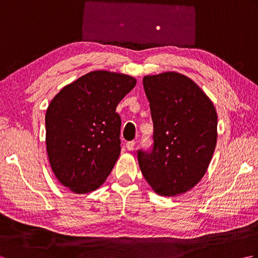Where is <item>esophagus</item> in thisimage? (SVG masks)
<instances>
[{
  "label": "esophagus",
  "instance_id": "obj_1",
  "mask_svg": "<svg viewBox=\"0 0 258 258\" xmlns=\"http://www.w3.org/2000/svg\"><path fill=\"white\" fill-rule=\"evenodd\" d=\"M125 146H126V149H127V151H133L134 146H135V142H134V141L127 142V143H126Z\"/></svg>",
  "mask_w": 258,
  "mask_h": 258
}]
</instances>
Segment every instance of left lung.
<instances>
[{
    "mask_svg": "<svg viewBox=\"0 0 258 258\" xmlns=\"http://www.w3.org/2000/svg\"><path fill=\"white\" fill-rule=\"evenodd\" d=\"M154 125L150 154L139 152L141 172L161 196L191 189L204 176L217 141V113L188 76L164 72L143 78Z\"/></svg>",
    "mask_w": 258,
    "mask_h": 258,
    "instance_id": "left-lung-1",
    "label": "left lung"
}]
</instances>
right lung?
Instances as JSON below:
<instances>
[{
    "label": "right lung",
    "instance_id": "right-lung-1",
    "mask_svg": "<svg viewBox=\"0 0 258 258\" xmlns=\"http://www.w3.org/2000/svg\"><path fill=\"white\" fill-rule=\"evenodd\" d=\"M135 85L133 76L93 71L65 85L48 104V161L58 182L73 193H91L111 173L120 153L115 109Z\"/></svg>",
    "mask_w": 258,
    "mask_h": 258
}]
</instances>
